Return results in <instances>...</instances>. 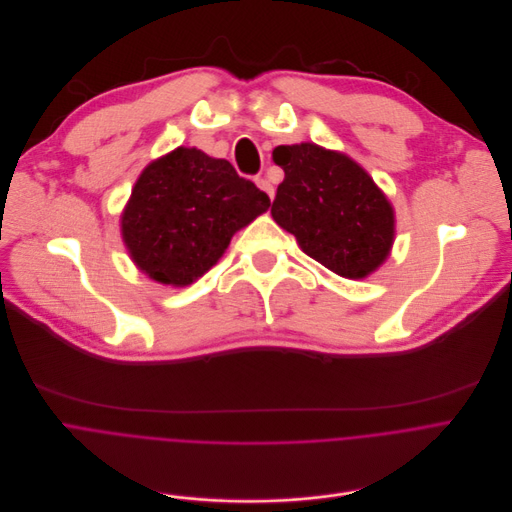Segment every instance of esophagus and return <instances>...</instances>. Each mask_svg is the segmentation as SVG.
<instances>
[{"instance_id":"esophagus-1","label":"esophagus","mask_w":512,"mask_h":512,"mask_svg":"<svg viewBox=\"0 0 512 512\" xmlns=\"http://www.w3.org/2000/svg\"><path fill=\"white\" fill-rule=\"evenodd\" d=\"M254 181H256V185H258L262 191H266V193H268V197H270V199L274 197V185L268 181V177H264V175H258Z\"/></svg>"}]
</instances>
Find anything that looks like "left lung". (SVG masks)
<instances>
[{
	"instance_id": "8db88e82",
	"label": "left lung",
	"mask_w": 512,
	"mask_h": 512,
	"mask_svg": "<svg viewBox=\"0 0 512 512\" xmlns=\"http://www.w3.org/2000/svg\"><path fill=\"white\" fill-rule=\"evenodd\" d=\"M272 159L284 181L270 214L304 254L353 280L385 262L395 236L393 208L361 165L315 143L280 145Z\"/></svg>"
}]
</instances>
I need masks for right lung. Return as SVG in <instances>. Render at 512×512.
<instances>
[{
	"instance_id": "right-lung-1",
	"label": "right lung",
	"mask_w": 512,
	"mask_h": 512,
	"mask_svg": "<svg viewBox=\"0 0 512 512\" xmlns=\"http://www.w3.org/2000/svg\"><path fill=\"white\" fill-rule=\"evenodd\" d=\"M268 208L270 197L230 161L177 147L139 175L121 232L139 270L161 284L187 286Z\"/></svg>"
}]
</instances>
